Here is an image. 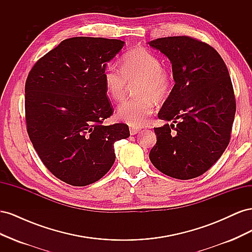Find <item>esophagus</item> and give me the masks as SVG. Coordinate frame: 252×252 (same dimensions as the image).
<instances>
[{
	"label": "esophagus",
	"mask_w": 252,
	"mask_h": 252,
	"mask_svg": "<svg viewBox=\"0 0 252 252\" xmlns=\"http://www.w3.org/2000/svg\"><path fill=\"white\" fill-rule=\"evenodd\" d=\"M129 130H130V134L133 135V134L139 133L141 129L140 128H136V127H130V128H129Z\"/></svg>",
	"instance_id": "34e87169"
}]
</instances>
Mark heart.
<instances>
[{
  "label": "heart",
  "mask_w": 252,
  "mask_h": 252,
  "mask_svg": "<svg viewBox=\"0 0 252 252\" xmlns=\"http://www.w3.org/2000/svg\"><path fill=\"white\" fill-rule=\"evenodd\" d=\"M103 82L107 94L114 101H122L129 84H133L135 97L125 101L118 109V118L132 126H142L155 111V102L168 98L174 78L170 70L162 67V62L154 52L135 48L123 57L121 67L109 64L104 69Z\"/></svg>",
  "instance_id": "1"
}]
</instances>
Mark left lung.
<instances>
[{
  "mask_svg": "<svg viewBox=\"0 0 252 252\" xmlns=\"http://www.w3.org/2000/svg\"><path fill=\"white\" fill-rule=\"evenodd\" d=\"M149 45L168 57L175 82L158 114L173 124L155 127L149 158L168 177H200L230 142L236 104L229 72L219 52L194 37H159Z\"/></svg>",
  "mask_w": 252,
  "mask_h": 252,
  "instance_id": "8db88e82",
  "label": "left lung"
}]
</instances>
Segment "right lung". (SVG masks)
I'll use <instances>...</instances> for the list:
<instances>
[{"label": "right lung", "mask_w": 252, "mask_h": 252, "mask_svg": "<svg viewBox=\"0 0 252 252\" xmlns=\"http://www.w3.org/2000/svg\"><path fill=\"white\" fill-rule=\"evenodd\" d=\"M124 42L77 36L36 61L25 83L26 128L46 168L67 184L103 178L116 159L113 144L128 138L124 123L104 126L113 114L103 72Z\"/></svg>", "instance_id": "obj_1"}]
</instances>
